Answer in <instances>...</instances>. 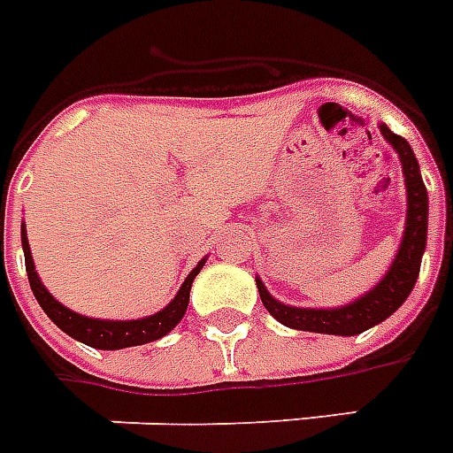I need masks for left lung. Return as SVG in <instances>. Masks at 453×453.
<instances>
[{"mask_svg": "<svg viewBox=\"0 0 453 453\" xmlns=\"http://www.w3.org/2000/svg\"><path fill=\"white\" fill-rule=\"evenodd\" d=\"M381 134L396 149L401 165H403L405 189H408L405 233L396 259L391 264V269L387 271V276L380 280V286L372 288L370 293L363 295L360 300H355L346 307H336V310H303V307L278 303L257 278V288H259L264 307L271 311V317H276L280 324H286L290 329L334 334V336H355V334H363L374 324L391 317L413 290L418 273H420L425 242H427V189H425L411 143L391 132L387 124H381Z\"/></svg>", "mask_w": 453, "mask_h": 453, "instance_id": "8db88e82", "label": "left lung"}]
</instances>
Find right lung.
<instances>
[{
    "mask_svg": "<svg viewBox=\"0 0 453 453\" xmlns=\"http://www.w3.org/2000/svg\"><path fill=\"white\" fill-rule=\"evenodd\" d=\"M21 242H23V257H26V271H28L30 290L35 295V300L40 307L45 310L50 319L55 321L59 329L69 334L76 341H81L86 346L98 348V350H117V348H129V346H142V343H150V341H158L160 336H165L167 331H173L180 324V319L187 311L189 304V290H192L194 276L199 273L203 266V259L199 261V266L187 276V280L180 288V293L175 295V300L167 304L165 310H160L158 314H150L146 319H134V321H107V319H90L83 314L66 310L65 304H59L52 295L45 290V286L40 283L35 266H33V257H30L28 237H26V227L21 230Z\"/></svg>",
    "mask_w": 453,
    "mask_h": 453,
    "instance_id": "right-lung-1",
    "label": "right lung"
}]
</instances>
